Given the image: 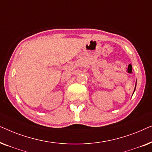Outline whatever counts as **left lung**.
<instances>
[{
  "label": "left lung",
  "mask_w": 152,
  "mask_h": 152,
  "mask_svg": "<svg viewBox=\"0 0 152 152\" xmlns=\"http://www.w3.org/2000/svg\"><path fill=\"white\" fill-rule=\"evenodd\" d=\"M134 91H135V89H134ZM133 94H134V93H133Z\"/></svg>",
  "instance_id": "obj_1"
}]
</instances>
